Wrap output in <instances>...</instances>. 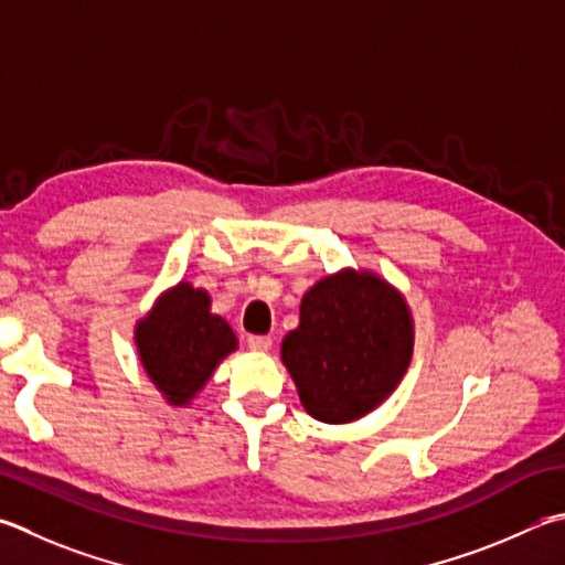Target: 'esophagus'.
<instances>
[{
	"label": "esophagus",
	"instance_id": "1",
	"mask_svg": "<svg viewBox=\"0 0 565 565\" xmlns=\"http://www.w3.org/2000/svg\"><path fill=\"white\" fill-rule=\"evenodd\" d=\"M247 345L252 348V351L264 353V351H269V348H271V338L269 335H249Z\"/></svg>",
	"mask_w": 565,
	"mask_h": 565
}]
</instances>
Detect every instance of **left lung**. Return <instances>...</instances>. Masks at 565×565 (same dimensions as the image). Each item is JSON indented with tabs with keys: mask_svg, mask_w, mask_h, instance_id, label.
Returning <instances> with one entry per match:
<instances>
[{
	"mask_svg": "<svg viewBox=\"0 0 565 565\" xmlns=\"http://www.w3.org/2000/svg\"><path fill=\"white\" fill-rule=\"evenodd\" d=\"M413 358V318L393 286L367 271L318 281L284 338L301 405L321 423H353L397 387Z\"/></svg>",
	"mask_w": 565,
	"mask_h": 565,
	"instance_id": "1",
	"label": "left lung"
}]
</instances>
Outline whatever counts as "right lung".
<instances>
[{"instance_id":"1","label":"right lung","mask_w":565,"mask_h":565,"mask_svg":"<svg viewBox=\"0 0 565 565\" xmlns=\"http://www.w3.org/2000/svg\"><path fill=\"white\" fill-rule=\"evenodd\" d=\"M136 343L150 381L170 405H184L237 348V335L210 313L207 291L178 284L138 323Z\"/></svg>"}]
</instances>
